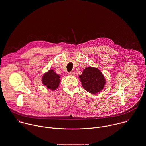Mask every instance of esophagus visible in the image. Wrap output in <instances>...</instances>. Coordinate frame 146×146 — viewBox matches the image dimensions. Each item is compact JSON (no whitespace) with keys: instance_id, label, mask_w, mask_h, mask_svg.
Returning <instances> with one entry per match:
<instances>
[{"instance_id":"1","label":"esophagus","mask_w":146,"mask_h":146,"mask_svg":"<svg viewBox=\"0 0 146 146\" xmlns=\"http://www.w3.org/2000/svg\"><path fill=\"white\" fill-rule=\"evenodd\" d=\"M69 74L70 76H74V72H70L69 73Z\"/></svg>"}]
</instances>
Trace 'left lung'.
Listing matches in <instances>:
<instances>
[{"label": "left lung", "instance_id": "left-lung-1", "mask_svg": "<svg viewBox=\"0 0 146 146\" xmlns=\"http://www.w3.org/2000/svg\"><path fill=\"white\" fill-rule=\"evenodd\" d=\"M82 86L88 92L96 94L104 88L106 80L102 73L96 68L88 67L79 76Z\"/></svg>", "mask_w": 146, "mask_h": 146}]
</instances>
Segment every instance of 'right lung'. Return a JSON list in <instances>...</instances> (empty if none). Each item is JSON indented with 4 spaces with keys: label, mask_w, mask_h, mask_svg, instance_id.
Listing matches in <instances>:
<instances>
[{
    "label": "right lung",
    "mask_w": 146,
    "mask_h": 146,
    "mask_svg": "<svg viewBox=\"0 0 146 146\" xmlns=\"http://www.w3.org/2000/svg\"><path fill=\"white\" fill-rule=\"evenodd\" d=\"M60 77L52 69L44 73L42 77V81L44 85L51 89L52 91L55 90L58 88L60 82Z\"/></svg>",
    "instance_id": "1"
}]
</instances>
